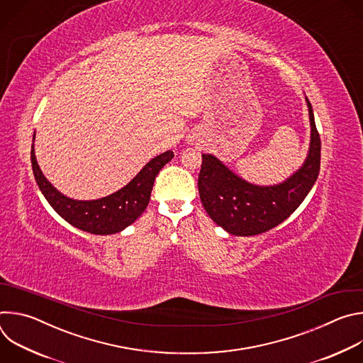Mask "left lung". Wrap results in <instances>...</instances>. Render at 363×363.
<instances>
[{"label":"left lung","mask_w":363,"mask_h":363,"mask_svg":"<svg viewBox=\"0 0 363 363\" xmlns=\"http://www.w3.org/2000/svg\"><path fill=\"white\" fill-rule=\"evenodd\" d=\"M310 119V146L304 164L286 181L262 186L247 182L218 158L202 153L198 177L199 198L206 214L233 235H257L287 220L313 188L320 169V136L312 105L306 97Z\"/></svg>","instance_id":"left-lung-1"}]
</instances>
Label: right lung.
Listing matches in <instances>:
<instances>
[{"label": "right lung", "instance_id": "add662e5", "mask_svg": "<svg viewBox=\"0 0 363 363\" xmlns=\"http://www.w3.org/2000/svg\"><path fill=\"white\" fill-rule=\"evenodd\" d=\"M172 158L174 152L167 150L150 160L140 172L119 191L99 199L77 201L63 195L47 181L37 164L34 145L31 146L34 178L48 203L73 227L97 235L121 233L140 217L149 203L155 178Z\"/></svg>", "mask_w": 363, "mask_h": 363}]
</instances>
